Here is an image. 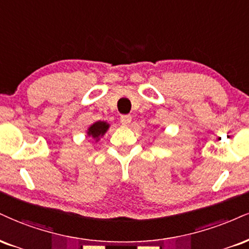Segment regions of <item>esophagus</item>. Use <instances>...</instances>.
Here are the masks:
<instances>
[{
  "instance_id": "34e87169",
  "label": "esophagus",
  "mask_w": 249,
  "mask_h": 249,
  "mask_svg": "<svg viewBox=\"0 0 249 249\" xmlns=\"http://www.w3.org/2000/svg\"><path fill=\"white\" fill-rule=\"evenodd\" d=\"M131 121H132V116L131 115H122L121 116V122L122 124L124 125H128L131 123Z\"/></svg>"
}]
</instances>
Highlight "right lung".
<instances>
[{"instance_id":"1","label":"right lung","mask_w":249,"mask_h":249,"mask_svg":"<svg viewBox=\"0 0 249 249\" xmlns=\"http://www.w3.org/2000/svg\"><path fill=\"white\" fill-rule=\"evenodd\" d=\"M107 127H109V125H107V123L97 122V123H95V124H92L91 126L88 128L89 130L88 133H89V136H91L92 138H95V139H97L98 137L103 136V134L106 133Z\"/></svg>"}]
</instances>
